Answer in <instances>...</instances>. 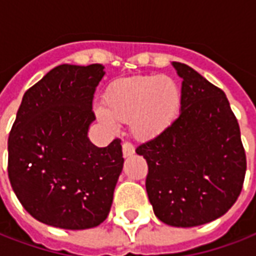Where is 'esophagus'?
<instances>
[{
	"label": "esophagus",
	"mask_w": 256,
	"mask_h": 256,
	"mask_svg": "<svg viewBox=\"0 0 256 256\" xmlns=\"http://www.w3.org/2000/svg\"><path fill=\"white\" fill-rule=\"evenodd\" d=\"M134 154V146L130 142H124L122 144V155L124 158H130Z\"/></svg>",
	"instance_id": "34e87169"
}]
</instances>
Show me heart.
Here are the masks:
<instances>
[{
    "label": "heart",
    "mask_w": 256,
    "mask_h": 256,
    "mask_svg": "<svg viewBox=\"0 0 256 256\" xmlns=\"http://www.w3.org/2000/svg\"><path fill=\"white\" fill-rule=\"evenodd\" d=\"M104 108H97L98 122L110 130L128 122L136 138L148 140L163 134L175 122L182 106V90L170 76L124 77L108 86Z\"/></svg>",
    "instance_id": "obj_1"
}]
</instances>
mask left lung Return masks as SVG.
Here are the masks:
<instances>
[{"mask_svg":"<svg viewBox=\"0 0 256 256\" xmlns=\"http://www.w3.org/2000/svg\"><path fill=\"white\" fill-rule=\"evenodd\" d=\"M180 114L136 154L148 164L146 194L154 212L174 227H195L223 216L240 195L246 154L224 92L182 62Z\"/></svg>","mask_w":256,"mask_h":256,"instance_id":"1","label":"left lung"}]
</instances>
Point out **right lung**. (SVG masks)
<instances>
[{
  "instance_id": "obj_1",
  "label": "right lung",
  "mask_w": 256,
  "mask_h": 256,
  "mask_svg": "<svg viewBox=\"0 0 256 256\" xmlns=\"http://www.w3.org/2000/svg\"><path fill=\"white\" fill-rule=\"evenodd\" d=\"M101 64H62L28 89L8 140V174L24 208L41 223L93 228L110 214L122 171V142L88 138Z\"/></svg>"
}]
</instances>
